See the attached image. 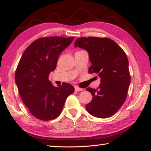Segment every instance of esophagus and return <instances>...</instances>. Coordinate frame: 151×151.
<instances>
[{
    "instance_id": "esophagus-1",
    "label": "esophagus",
    "mask_w": 151,
    "mask_h": 151,
    "mask_svg": "<svg viewBox=\"0 0 151 151\" xmlns=\"http://www.w3.org/2000/svg\"><path fill=\"white\" fill-rule=\"evenodd\" d=\"M75 91H76V92H78V91H82L83 90V88H79L78 87H75Z\"/></svg>"
}]
</instances>
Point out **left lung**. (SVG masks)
I'll list each match as a JSON object with an SVG mask.
<instances>
[{"label":"left lung","mask_w":151,"mask_h":151,"mask_svg":"<svg viewBox=\"0 0 151 151\" xmlns=\"http://www.w3.org/2000/svg\"><path fill=\"white\" fill-rule=\"evenodd\" d=\"M75 47L86 50L92 65L88 73L97 74L101 84L97 89L88 87L92 101L86 105L87 111L99 118H107L116 113L127 97L130 83L128 60L124 50L107 37H80Z\"/></svg>","instance_id":"8db88e82"}]
</instances>
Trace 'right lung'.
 <instances>
[{
    "label": "right lung",
    "instance_id": "add662e5",
    "mask_svg": "<svg viewBox=\"0 0 151 151\" xmlns=\"http://www.w3.org/2000/svg\"><path fill=\"white\" fill-rule=\"evenodd\" d=\"M74 37H47L35 40L26 48L15 72V83L24 104L35 118L51 120L58 117L69 95L75 91L67 83L55 87L49 75L58 57Z\"/></svg>",
    "mask_w": 151,
    "mask_h": 151
}]
</instances>
